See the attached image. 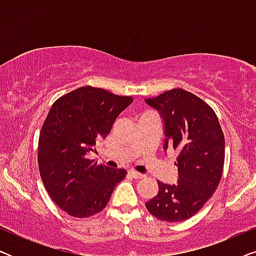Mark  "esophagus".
I'll list each match as a JSON object with an SVG mask.
<instances>
[{
	"label": "esophagus",
	"mask_w": 256,
	"mask_h": 256,
	"mask_svg": "<svg viewBox=\"0 0 256 256\" xmlns=\"http://www.w3.org/2000/svg\"><path fill=\"white\" fill-rule=\"evenodd\" d=\"M129 174H130L132 178H135V180H142V178L146 177V174H143L141 172H138V171H134V170L129 171Z\"/></svg>",
	"instance_id": "esophagus-1"
}]
</instances>
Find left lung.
I'll return each instance as SVG.
<instances>
[{"label": "left lung", "mask_w": 256, "mask_h": 256, "mask_svg": "<svg viewBox=\"0 0 256 256\" xmlns=\"http://www.w3.org/2000/svg\"><path fill=\"white\" fill-rule=\"evenodd\" d=\"M146 102L164 122V150L178 152V183H158V194L146 202L154 216L169 222L194 216L212 197L222 176L225 138L214 110L191 92L174 88Z\"/></svg>", "instance_id": "1"}]
</instances>
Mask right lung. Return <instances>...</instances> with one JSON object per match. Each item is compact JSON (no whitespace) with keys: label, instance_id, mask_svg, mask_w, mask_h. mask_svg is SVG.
I'll return each instance as SVG.
<instances>
[{"label":"right lung","instance_id":"obj_1","mask_svg":"<svg viewBox=\"0 0 256 256\" xmlns=\"http://www.w3.org/2000/svg\"><path fill=\"white\" fill-rule=\"evenodd\" d=\"M132 101V96L82 86L52 104L40 134L38 166L48 194L68 214L87 218L102 211L127 174L88 160L87 154L110 134Z\"/></svg>","mask_w":256,"mask_h":256}]
</instances>
